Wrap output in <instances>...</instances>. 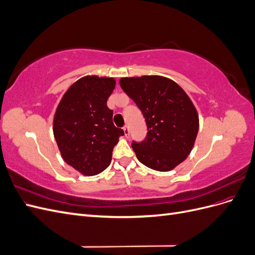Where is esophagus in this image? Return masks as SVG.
I'll return each instance as SVG.
<instances>
[{
    "label": "esophagus",
    "mask_w": 255,
    "mask_h": 255,
    "mask_svg": "<svg viewBox=\"0 0 255 255\" xmlns=\"http://www.w3.org/2000/svg\"><path fill=\"white\" fill-rule=\"evenodd\" d=\"M123 130H125V135H126L127 137H128V135H129V129H128V126H125V127H123Z\"/></svg>",
    "instance_id": "obj_1"
}]
</instances>
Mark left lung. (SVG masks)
I'll return each mask as SVG.
<instances>
[{"instance_id": "obj_1", "label": "left lung", "mask_w": 255, "mask_h": 255, "mask_svg": "<svg viewBox=\"0 0 255 255\" xmlns=\"http://www.w3.org/2000/svg\"><path fill=\"white\" fill-rule=\"evenodd\" d=\"M120 86L143 115L148 133L133 141L138 160L157 171H170L187 158L199 130L195 105L181 86L159 75L122 78Z\"/></svg>"}]
</instances>
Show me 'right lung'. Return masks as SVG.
<instances>
[{
  "label": "right lung",
  "mask_w": 255,
  "mask_h": 255,
  "mask_svg": "<svg viewBox=\"0 0 255 255\" xmlns=\"http://www.w3.org/2000/svg\"><path fill=\"white\" fill-rule=\"evenodd\" d=\"M113 78L87 75L73 83L61 98L53 120V133L61 157L84 175L104 171L123 129L113 123L107 99Z\"/></svg>",
  "instance_id": "right-lung-1"
}]
</instances>
